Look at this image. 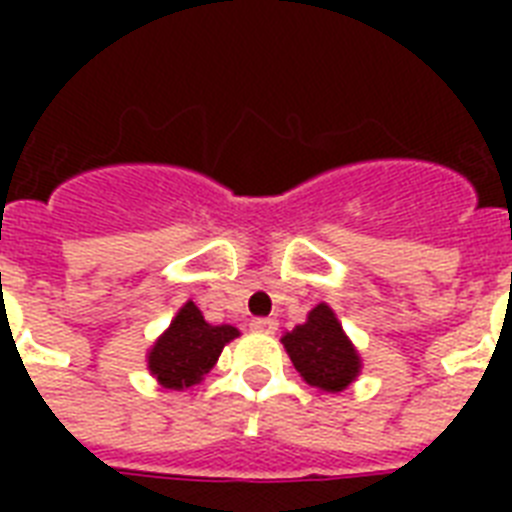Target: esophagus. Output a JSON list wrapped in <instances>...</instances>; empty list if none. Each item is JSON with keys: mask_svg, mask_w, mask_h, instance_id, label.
Here are the masks:
<instances>
[{"mask_svg": "<svg viewBox=\"0 0 512 512\" xmlns=\"http://www.w3.org/2000/svg\"><path fill=\"white\" fill-rule=\"evenodd\" d=\"M249 327H252V332H260V335H273V332H276V321H273V319H255L252 324H249Z\"/></svg>", "mask_w": 512, "mask_h": 512, "instance_id": "esophagus-1", "label": "esophagus"}]
</instances>
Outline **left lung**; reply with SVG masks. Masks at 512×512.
<instances>
[{
	"label": "left lung",
	"mask_w": 512,
	"mask_h": 512,
	"mask_svg": "<svg viewBox=\"0 0 512 512\" xmlns=\"http://www.w3.org/2000/svg\"><path fill=\"white\" fill-rule=\"evenodd\" d=\"M281 342L300 377L313 388L340 393L361 372L358 350L327 303L316 305L308 313V321L287 332Z\"/></svg>",
	"instance_id": "obj_1"
}]
</instances>
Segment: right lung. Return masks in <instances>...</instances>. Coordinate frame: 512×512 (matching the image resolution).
<instances>
[{
    "instance_id": "right-lung-1",
    "label": "right lung",
    "mask_w": 512,
    "mask_h": 512,
    "mask_svg": "<svg viewBox=\"0 0 512 512\" xmlns=\"http://www.w3.org/2000/svg\"><path fill=\"white\" fill-rule=\"evenodd\" d=\"M233 337H239V329L231 324L212 327L188 300L172 319L170 329L148 350V369L162 388H191L204 380V374L217 364L225 342Z\"/></svg>"
}]
</instances>
